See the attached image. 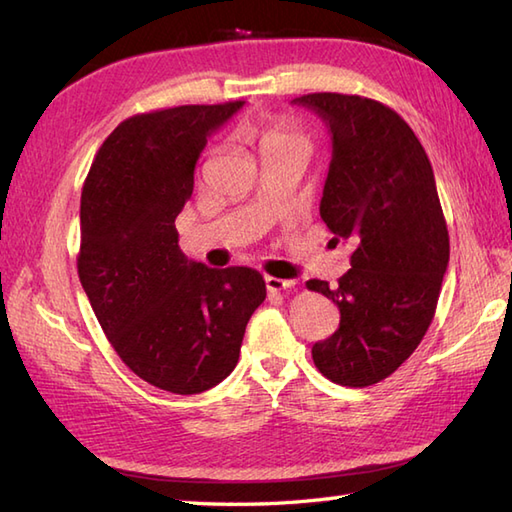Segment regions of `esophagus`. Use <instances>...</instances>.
<instances>
[{"label":"esophagus","instance_id":"obj_1","mask_svg":"<svg viewBox=\"0 0 512 512\" xmlns=\"http://www.w3.org/2000/svg\"><path fill=\"white\" fill-rule=\"evenodd\" d=\"M266 288L270 292L292 290V288H295V281H292V279H279V277H266Z\"/></svg>","mask_w":512,"mask_h":512}]
</instances>
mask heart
I'll return each instance as SVG.
<instances>
[{
    "mask_svg": "<svg viewBox=\"0 0 512 512\" xmlns=\"http://www.w3.org/2000/svg\"><path fill=\"white\" fill-rule=\"evenodd\" d=\"M295 143L303 145V138L284 121H266L262 127H259V145H262V151L270 147L295 145Z\"/></svg>",
    "mask_w": 512,
    "mask_h": 512,
    "instance_id": "b5f03b06",
    "label": "heart"
}]
</instances>
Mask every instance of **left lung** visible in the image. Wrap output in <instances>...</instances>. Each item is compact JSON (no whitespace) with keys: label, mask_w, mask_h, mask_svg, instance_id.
<instances>
[{"label":"left lung","mask_w":512,"mask_h":512,"mask_svg":"<svg viewBox=\"0 0 512 512\" xmlns=\"http://www.w3.org/2000/svg\"><path fill=\"white\" fill-rule=\"evenodd\" d=\"M292 103L317 112L330 129L319 211L354 248L339 284H306L341 312L339 330L312 345V361L336 385L367 387L407 361L436 314L449 266L436 178L418 136L391 107L336 92Z\"/></svg>","instance_id":"left-lung-1"}]
</instances>
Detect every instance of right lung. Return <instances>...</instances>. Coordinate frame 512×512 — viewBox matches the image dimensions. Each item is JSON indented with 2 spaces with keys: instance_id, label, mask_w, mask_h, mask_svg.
<instances>
[{
  "instance_id": "1",
  "label": "right lung",
  "mask_w": 512,
  "mask_h": 512,
  "mask_svg": "<svg viewBox=\"0 0 512 512\" xmlns=\"http://www.w3.org/2000/svg\"><path fill=\"white\" fill-rule=\"evenodd\" d=\"M244 101L136 114L105 138L81 193V286L121 361L189 396L233 372L246 323L266 299L253 268L182 253L176 217L206 138Z\"/></svg>"
}]
</instances>
